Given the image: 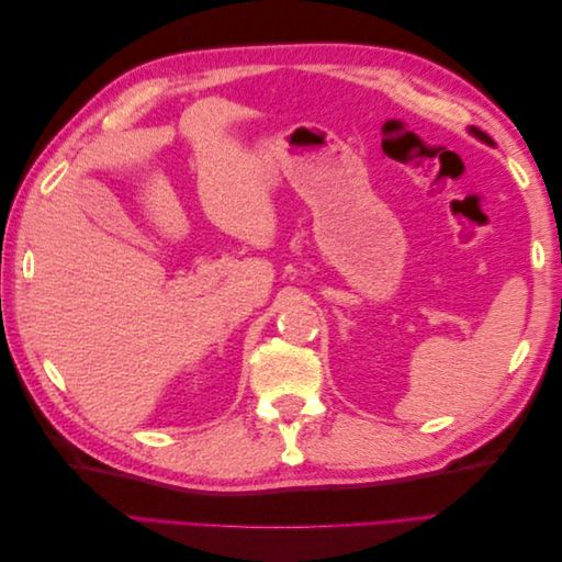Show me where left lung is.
<instances>
[{"label": "left lung", "instance_id": "8db88e82", "mask_svg": "<svg viewBox=\"0 0 562 562\" xmlns=\"http://www.w3.org/2000/svg\"><path fill=\"white\" fill-rule=\"evenodd\" d=\"M469 131H471V133H473V135H475V138H481V140H483V143H487V145H492V138H490V135H487V133H483V131H481V128H473V126H471V128H469Z\"/></svg>", "mask_w": 562, "mask_h": 562}]
</instances>
